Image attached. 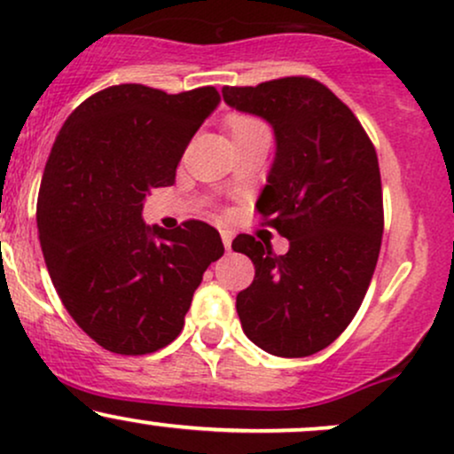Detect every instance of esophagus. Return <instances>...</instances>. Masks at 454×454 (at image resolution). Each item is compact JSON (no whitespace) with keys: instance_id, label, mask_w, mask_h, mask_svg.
Returning a JSON list of instances; mask_svg holds the SVG:
<instances>
[{"instance_id":"1","label":"esophagus","mask_w":454,"mask_h":454,"mask_svg":"<svg viewBox=\"0 0 454 454\" xmlns=\"http://www.w3.org/2000/svg\"><path fill=\"white\" fill-rule=\"evenodd\" d=\"M220 234H222V241H223V247H226V249H228V252H231V245H232V232H231V231H222Z\"/></svg>"}]
</instances>
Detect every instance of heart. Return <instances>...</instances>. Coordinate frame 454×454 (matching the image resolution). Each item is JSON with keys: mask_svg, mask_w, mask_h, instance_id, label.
I'll list each match as a JSON object with an SVG mask.
<instances>
[{"mask_svg": "<svg viewBox=\"0 0 454 454\" xmlns=\"http://www.w3.org/2000/svg\"><path fill=\"white\" fill-rule=\"evenodd\" d=\"M226 126L231 129V134H237V132H243V129L264 126V123L256 117H249V114H232V117H228Z\"/></svg>", "mask_w": 454, "mask_h": 454, "instance_id": "1", "label": "heart"}]
</instances>
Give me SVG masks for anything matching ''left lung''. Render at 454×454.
<instances>
[{
  "mask_svg": "<svg viewBox=\"0 0 454 454\" xmlns=\"http://www.w3.org/2000/svg\"><path fill=\"white\" fill-rule=\"evenodd\" d=\"M223 102L267 119L278 153L256 209L290 241L278 256L252 234L232 241L256 275L237 294L245 335L284 358L325 350L356 316L384 232L378 153L350 108L309 76L223 87Z\"/></svg>",
  "mask_w": 454,
  "mask_h": 454,
  "instance_id": "left-lung-1",
  "label": "left lung"
}]
</instances>
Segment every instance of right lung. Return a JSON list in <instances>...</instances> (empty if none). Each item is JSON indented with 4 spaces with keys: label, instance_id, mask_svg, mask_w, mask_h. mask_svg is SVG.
Instances as JSON below:
<instances>
[{
    "label": "right lung",
    "instance_id": "add662e5",
    "mask_svg": "<svg viewBox=\"0 0 454 454\" xmlns=\"http://www.w3.org/2000/svg\"><path fill=\"white\" fill-rule=\"evenodd\" d=\"M217 102L215 87L113 85L78 104L55 138L35 211L40 245L67 314L104 350L140 356L176 340L202 273L222 258L207 222H143L145 198L175 184Z\"/></svg>",
    "mask_w": 454,
    "mask_h": 454
}]
</instances>
